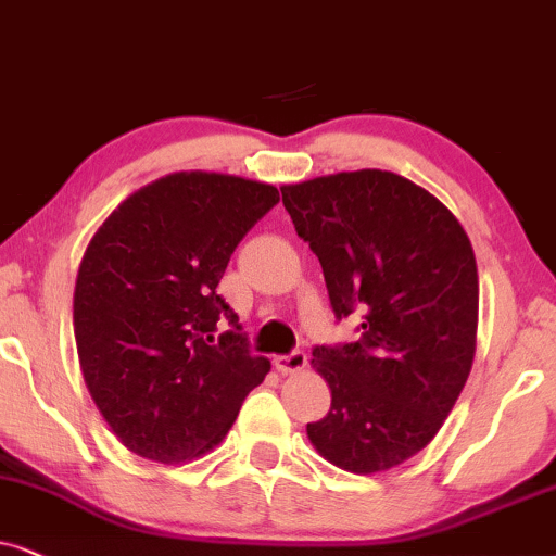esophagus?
<instances>
[{"mask_svg": "<svg viewBox=\"0 0 556 556\" xmlns=\"http://www.w3.org/2000/svg\"><path fill=\"white\" fill-rule=\"evenodd\" d=\"M274 366H277L279 374H300L305 371L307 366V355L302 351H292L290 355H279V358H274Z\"/></svg>", "mask_w": 556, "mask_h": 556, "instance_id": "obj_1", "label": "esophagus"}]
</instances>
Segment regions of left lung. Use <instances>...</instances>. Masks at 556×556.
I'll list each match as a JSON object with an SVG mask.
<instances>
[{
	"instance_id": "1",
	"label": "left lung",
	"mask_w": 556,
	"mask_h": 556,
	"mask_svg": "<svg viewBox=\"0 0 556 556\" xmlns=\"http://www.w3.org/2000/svg\"><path fill=\"white\" fill-rule=\"evenodd\" d=\"M294 231L320 258L338 320L361 313V340L317 345L332 402L307 438L355 476L425 450L460 396L478 332L470 239L432 192L387 169L282 185Z\"/></svg>"
}]
</instances>
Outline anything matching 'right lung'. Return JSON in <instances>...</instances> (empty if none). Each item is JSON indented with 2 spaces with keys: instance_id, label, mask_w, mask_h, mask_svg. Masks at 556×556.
Instances as JSON below:
<instances>
[{
  "instance_id": "obj_1",
  "label": "right lung",
  "mask_w": 556,
  "mask_h": 556,
  "mask_svg": "<svg viewBox=\"0 0 556 556\" xmlns=\"http://www.w3.org/2000/svg\"><path fill=\"white\" fill-rule=\"evenodd\" d=\"M274 185L173 173L131 192L88 241L73 292L78 364L124 447L177 465L220 445L271 364L216 292ZM229 330L216 337L217 325Z\"/></svg>"
}]
</instances>
